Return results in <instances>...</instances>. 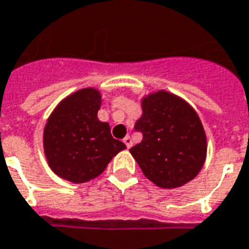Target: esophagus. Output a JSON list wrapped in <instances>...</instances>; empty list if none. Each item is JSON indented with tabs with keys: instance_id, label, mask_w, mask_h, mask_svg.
Segmentation results:
<instances>
[{
	"instance_id": "esophagus-1",
	"label": "esophagus",
	"mask_w": 249,
	"mask_h": 249,
	"mask_svg": "<svg viewBox=\"0 0 249 249\" xmlns=\"http://www.w3.org/2000/svg\"><path fill=\"white\" fill-rule=\"evenodd\" d=\"M123 142H124V144L126 145V148H130V147H132V139H130L129 136H125L124 139H123Z\"/></svg>"
}]
</instances>
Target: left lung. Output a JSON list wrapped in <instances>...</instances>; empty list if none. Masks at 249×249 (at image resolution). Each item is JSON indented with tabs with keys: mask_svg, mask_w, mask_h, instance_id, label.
Segmentation results:
<instances>
[{
	"mask_svg": "<svg viewBox=\"0 0 249 249\" xmlns=\"http://www.w3.org/2000/svg\"><path fill=\"white\" fill-rule=\"evenodd\" d=\"M135 129L142 140L129 149L145 178L177 189L196 178L206 160L208 142L197 112L183 98L159 90L142 98Z\"/></svg>",
	"mask_w": 249,
	"mask_h": 249,
	"instance_id": "obj_1",
	"label": "left lung"
}]
</instances>
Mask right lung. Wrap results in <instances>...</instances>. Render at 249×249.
Returning <instances> with one entry per match:
<instances>
[{"label": "right lung", "mask_w": 249, "mask_h": 249, "mask_svg": "<svg viewBox=\"0 0 249 249\" xmlns=\"http://www.w3.org/2000/svg\"><path fill=\"white\" fill-rule=\"evenodd\" d=\"M102 97L85 88L67 95L50 114L43 132L48 166L62 179L85 183L104 173L125 144L113 139L110 126L97 117Z\"/></svg>", "instance_id": "add662e5"}]
</instances>
